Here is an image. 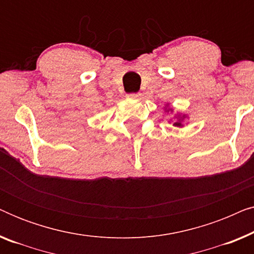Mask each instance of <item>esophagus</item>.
Returning <instances> with one entry per match:
<instances>
[{
    "label": "esophagus",
    "mask_w": 254,
    "mask_h": 254,
    "mask_svg": "<svg viewBox=\"0 0 254 254\" xmlns=\"http://www.w3.org/2000/svg\"><path fill=\"white\" fill-rule=\"evenodd\" d=\"M127 96L131 99H138L141 97V93L140 92H130V93H128Z\"/></svg>",
    "instance_id": "obj_1"
}]
</instances>
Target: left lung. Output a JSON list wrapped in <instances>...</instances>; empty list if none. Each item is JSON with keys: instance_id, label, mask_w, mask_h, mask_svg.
Returning a JSON list of instances; mask_svg holds the SVG:
<instances>
[{"instance_id": "left-lung-1", "label": "left lung", "mask_w": 254, "mask_h": 254, "mask_svg": "<svg viewBox=\"0 0 254 254\" xmlns=\"http://www.w3.org/2000/svg\"><path fill=\"white\" fill-rule=\"evenodd\" d=\"M173 125H175V126H182V123H180V121H177V123H175Z\"/></svg>"}]
</instances>
